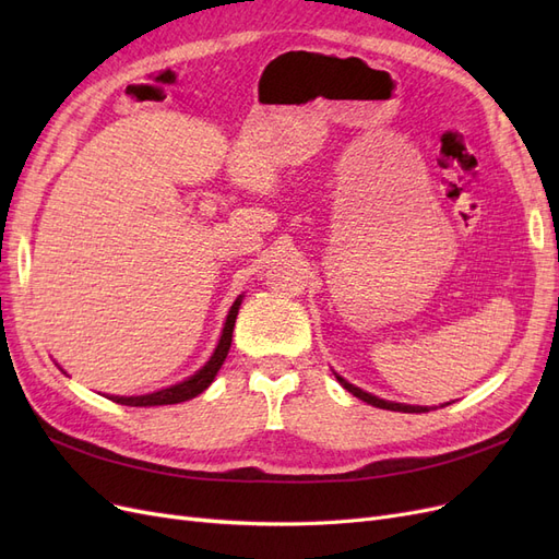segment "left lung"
<instances>
[{
	"label": "left lung",
	"mask_w": 559,
	"mask_h": 559,
	"mask_svg": "<svg viewBox=\"0 0 559 559\" xmlns=\"http://www.w3.org/2000/svg\"><path fill=\"white\" fill-rule=\"evenodd\" d=\"M333 376H335V380L341 382L349 394H354L357 399H361V401H366V403H370V405H376V408H384V411H394V413H429L431 408L429 405H408V403H396V401H384V399H380V396H373V394H368V392H364V389H359V386H354L352 382H347L345 378H341L333 370ZM448 405V403H445ZM443 408V405H441Z\"/></svg>",
	"instance_id": "1"
}]
</instances>
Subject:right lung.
I'll return each instance as SVG.
<instances>
[{
    "instance_id": "add662e5",
    "label": "right lung",
    "mask_w": 559,
    "mask_h": 559,
    "mask_svg": "<svg viewBox=\"0 0 559 559\" xmlns=\"http://www.w3.org/2000/svg\"><path fill=\"white\" fill-rule=\"evenodd\" d=\"M242 298H245V294H240L238 298H235V302H233L228 314H226L224 331H222V337H218V343H216V347L212 352V357L205 361V366L198 368L191 378H186V380H181L177 384H170V386H165V389H158V392H151V394H140V396H114V394H107V399L114 401V403H121V405H132V408H146V405L183 403V401H191L198 394L205 392V389L214 382L218 368L224 366V361L228 357L230 341H233V329H235V319H238Z\"/></svg>"
}]
</instances>
